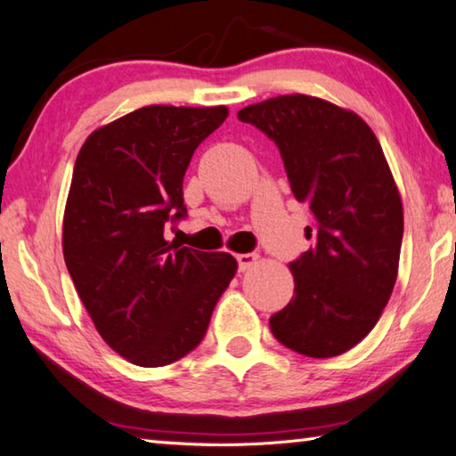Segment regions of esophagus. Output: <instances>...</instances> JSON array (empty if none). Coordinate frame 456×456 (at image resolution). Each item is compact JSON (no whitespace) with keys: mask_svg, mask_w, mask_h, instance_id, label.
I'll use <instances>...</instances> for the list:
<instances>
[{"mask_svg":"<svg viewBox=\"0 0 456 456\" xmlns=\"http://www.w3.org/2000/svg\"><path fill=\"white\" fill-rule=\"evenodd\" d=\"M257 253H239L237 256V264H239V272H245L249 269L253 264H257Z\"/></svg>","mask_w":456,"mask_h":456,"instance_id":"34e87169","label":"esophagus"}]
</instances>
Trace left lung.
Listing matches in <instances>:
<instances>
[{"mask_svg": "<svg viewBox=\"0 0 456 456\" xmlns=\"http://www.w3.org/2000/svg\"><path fill=\"white\" fill-rule=\"evenodd\" d=\"M237 117L277 144L314 221V247L289 264L296 296L269 328L304 356H339L370 334L396 283L404 213L388 160L372 128L328 100L275 96Z\"/></svg>", "mask_w": 456, "mask_h": 456, "instance_id": "1", "label": "left lung"}]
</instances>
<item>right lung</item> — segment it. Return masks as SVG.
<instances>
[{
    "instance_id": "add662e5",
    "label": "right lung",
    "mask_w": 456,
    "mask_h": 456,
    "mask_svg": "<svg viewBox=\"0 0 456 456\" xmlns=\"http://www.w3.org/2000/svg\"><path fill=\"white\" fill-rule=\"evenodd\" d=\"M227 114V106H144L96 128L76 157L66 267L98 334L136 366H167L195 350L237 273L231 253L165 239L187 213L192 152Z\"/></svg>"
}]
</instances>
